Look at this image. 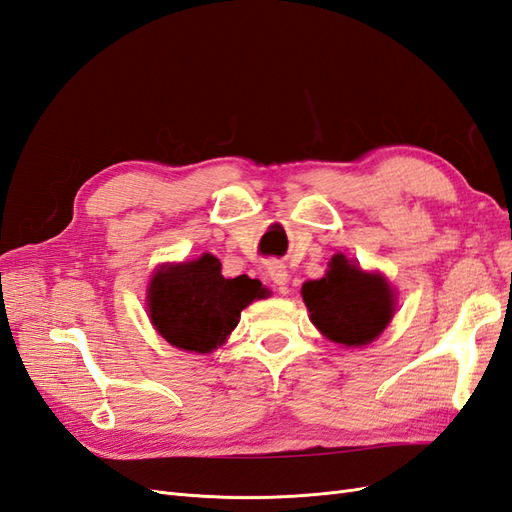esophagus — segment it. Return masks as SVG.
Wrapping results in <instances>:
<instances>
[{"label": "esophagus", "instance_id": "obj_1", "mask_svg": "<svg viewBox=\"0 0 512 512\" xmlns=\"http://www.w3.org/2000/svg\"><path fill=\"white\" fill-rule=\"evenodd\" d=\"M267 273H269V280L275 286H286L288 284V271H286L282 262H269Z\"/></svg>", "mask_w": 512, "mask_h": 512}]
</instances>
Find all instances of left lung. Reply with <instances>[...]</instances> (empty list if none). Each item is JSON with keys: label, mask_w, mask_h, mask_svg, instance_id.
I'll return each instance as SVG.
<instances>
[{"label": "left lung", "mask_w": 512, "mask_h": 512, "mask_svg": "<svg viewBox=\"0 0 512 512\" xmlns=\"http://www.w3.org/2000/svg\"><path fill=\"white\" fill-rule=\"evenodd\" d=\"M309 320L331 342L359 348L389 327L395 316V290L382 273H367L344 254H335L320 280L301 288Z\"/></svg>", "instance_id": "obj_1"}]
</instances>
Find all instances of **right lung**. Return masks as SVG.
Masks as SVG:
<instances>
[{
	"label": "right lung",
	"mask_w": 512,
	"mask_h": 512,
	"mask_svg": "<svg viewBox=\"0 0 512 512\" xmlns=\"http://www.w3.org/2000/svg\"><path fill=\"white\" fill-rule=\"evenodd\" d=\"M269 290L247 275H222V262L203 254L190 262L162 265L147 288L151 324L170 346L207 354L226 342L241 312Z\"/></svg>",
	"instance_id": "obj_1"
}]
</instances>
